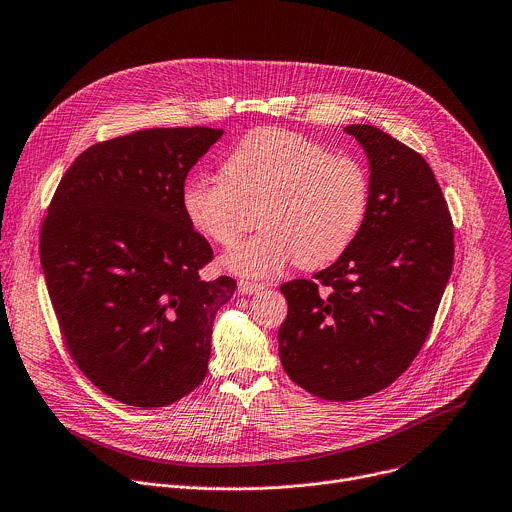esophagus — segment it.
I'll return each mask as SVG.
<instances>
[{
  "label": "esophagus",
  "instance_id": "obj_1",
  "mask_svg": "<svg viewBox=\"0 0 512 512\" xmlns=\"http://www.w3.org/2000/svg\"><path fill=\"white\" fill-rule=\"evenodd\" d=\"M264 287L258 285V282H250V280H240L238 282V293L240 295H254L258 291H262Z\"/></svg>",
  "mask_w": 512,
  "mask_h": 512
}]
</instances>
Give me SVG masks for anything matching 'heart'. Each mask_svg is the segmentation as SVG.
Returning a JSON list of instances; mask_svg holds the SVG:
<instances>
[{
    "label": "heart",
    "instance_id": "b5f03b06",
    "mask_svg": "<svg viewBox=\"0 0 512 512\" xmlns=\"http://www.w3.org/2000/svg\"><path fill=\"white\" fill-rule=\"evenodd\" d=\"M223 173L225 179L209 173L187 179L181 205L201 236L230 246L240 232V197L266 195L260 211L266 230L221 258L238 276L264 278L297 260L327 264L350 248L368 213L370 181L360 160L289 130L248 134L227 154Z\"/></svg>",
    "mask_w": 512,
    "mask_h": 512
}]
</instances>
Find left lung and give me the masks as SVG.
<instances>
[{
    "label": "left lung",
    "instance_id": "obj_1",
    "mask_svg": "<svg viewBox=\"0 0 512 512\" xmlns=\"http://www.w3.org/2000/svg\"><path fill=\"white\" fill-rule=\"evenodd\" d=\"M344 132L368 158V213L350 248L315 280L280 287L289 315L278 329L289 378L342 403L386 388L409 368L453 266L451 217L425 158L368 124Z\"/></svg>",
    "mask_w": 512,
    "mask_h": 512
}]
</instances>
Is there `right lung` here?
<instances>
[{
    "mask_svg": "<svg viewBox=\"0 0 512 512\" xmlns=\"http://www.w3.org/2000/svg\"><path fill=\"white\" fill-rule=\"evenodd\" d=\"M221 136L154 128L95 144L42 223L40 262L67 348L124 405H173L207 374L213 319L236 280L199 278L213 250L187 221L181 191Z\"/></svg>",
    "mask_w": 512,
    "mask_h": 512,
    "instance_id": "obj_1",
    "label": "right lung"
}]
</instances>
